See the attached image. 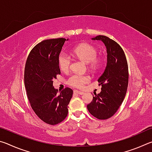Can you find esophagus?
<instances>
[{"label":"esophagus","mask_w":152,"mask_h":152,"mask_svg":"<svg viewBox=\"0 0 152 152\" xmlns=\"http://www.w3.org/2000/svg\"><path fill=\"white\" fill-rule=\"evenodd\" d=\"M74 93H76V94H80V95H82L83 94H84V92L78 91V90H74Z\"/></svg>","instance_id":"obj_1"}]
</instances>
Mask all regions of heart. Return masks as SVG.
I'll return each mask as SVG.
<instances>
[{
  "label": "heart",
  "instance_id": "b5f03b06",
  "mask_svg": "<svg viewBox=\"0 0 152 152\" xmlns=\"http://www.w3.org/2000/svg\"><path fill=\"white\" fill-rule=\"evenodd\" d=\"M75 57L88 64L92 70H96L101 66V59L97 57L96 48L89 43H81L73 50ZM58 64L61 70L68 72L70 70L72 64L71 56L66 52H61L59 56ZM91 81V76L88 74H73L68 79V84L75 88H82L86 84Z\"/></svg>",
  "mask_w": 152,
  "mask_h": 152
}]
</instances>
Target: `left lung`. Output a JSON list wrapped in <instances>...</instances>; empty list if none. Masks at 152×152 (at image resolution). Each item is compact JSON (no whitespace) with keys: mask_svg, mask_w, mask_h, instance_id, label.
<instances>
[{"mask_svg":"<svg viewBox=\"0 0 152 152\" xmlns=\"http://www.w3.org/2000/svg\"><path fill=\"white\" fill-rule=\"evenodd\" d=\"M92 39L101 40L104 43L107 64L98 79L102 86L101 92L94 94L87 109L95 118L105 120L115 115L125 99L129 81L128 65L124 51L114 40L104 35H98Z\"/></svg>","mask_w":152,"mask_h":152,"instance_id":"obj_1","label":"left lung"}]
</instances>
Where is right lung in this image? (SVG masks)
Wrapping results in <instances>:
<instances>
[{"label":"right lung","mask_w":152,"mask_h":152,"mask_svg":"<svg viewBox=\"0 0 152 152\" xmlns=\"http://www.w3.org/2000/svg\"><path fill=\"white\" fill-rule=\"evenodd\" d=\"M66 41L43 40L32 49L25 63L24 82L31 107L41 120L51 125L66 119L73 94L68 87L59 94L53 86V80L61 73L58 58Z\"/></svg>","instance_id":"obj_1"}]
</instances>
